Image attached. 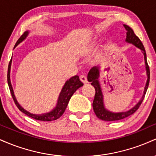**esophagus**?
Masks as SVG:
<instances>
[{
	"mask_svg": "<svg viewBox=\"0 0 156 156\" xmlns=\"http://www.w3.org/2000/svg\"><path fill=\"white\" fill-rule=\"evenodd\" d=\"M80 79L81 80L82 82H83V83H88V80H87V78L86 76H83V75H82V76H80Z\"/></svg>",
	"mask_w": 156,
	"mask_h": 156,
	"instance_id": "34e87169",
	"label": "esophagus"
}]
</instances>
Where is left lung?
<instances>
[{
	"label": "left lung",
	"mask_w": 156,
	"mask_h": 156,
	"mask_svg": "<svg viewBox=\"0 0 156 156\" xmlns=\"http://www.w3.org/2000/svg\"><path fill=\"white\" fill-rule=\"evenodd\" d=\"M124 27L126 29L127 33H126V39H125V42H128V43L133 44L136 47L141 50L142 51L143 54L144 55V62H145V67H146V70H147V83L144 87V94H143L142 98H141V100L139 101V103H137L135 106L133 107L130 110L127 111L125 112H119V113H114L108 111L107 109H105L104 106V103H103V93H102L101 87L100 85L99 80H98V78L100 76V70H99V67H94L89 70L88 73V80L89 82H91V84L94 87L95 89V95H94V101H93L92 106L93 109H94V112L95 113L96 116L99 119H102V120L104 121H116V120H119V119H122L125 117H128L129 116L133 114V113H135L137 111V109L139 108L141 103H142L143 100H144V96L147 90L148 86H149V82H150V68L148 66L147 62V55H146V52L145 49H144V45H143L142 42H141V40L139 39V37L134 34L131 28H130L129 26H127V25H124Z\"/></svg>",
	"instance_id": "8db88e82"
}]
</instances>
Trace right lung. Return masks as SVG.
Wrapping results in <instances>:
<instances>
[{
    "mask_svg": "<svg viewBox=\"0 0 156 156\" xmlns=\"http://www.w3.org/2000/svg\"><path fill=\"white\" fill-rule=\"evenodd\" d=\"M28 34V31L24 32V34L20 37L17 42H16L15 48L17 44H19L21 42H23L25 39L26 38V37ZM11 64H12V59L10 60L9 64L8 67V73H7V80H8V84L9 87L11 94H12V98H13L14 101H15L16 105L17 106V108H19L20 111H21L23 113H24L25 114H26L28 117L33 118V119H37V120H40V121H53L55 120V119H58L61 117V116L64 114V111L67 108V104L69 103V99L71 98V97L75 92L78 89H79L80 87H81L83 85V83L80 81L79 79V77L78 76H73L71 78H69V80L66 81L65 84L62 88L61 93L58 97V102H57L56 106L55 107L51 112L46 113V114H34L31 113L27 112L26 110H25L24 108L19 104L18 102L17 101L15 94H14L13 88H12V83H11L10 80V69H11Z\"/></svg>",
    "mask_w": 156,
    "mask_h": 156,
    "instance_id": "add662e5",
    "label": "right lung"
}]
</instances>
